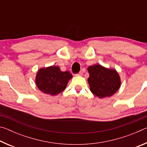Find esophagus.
Here are the masks:
<instances>
[{
	"label": "esophagus",
	"mask_w": 147,
	"mask_h": 147,
	"mask_svg": "<svg viewBox=\"0 0 147 147\" xmlns=\"http://www.w3.org/2000/svg\"><path fill=\"white\" fill-rule=\"evenodd\" d=\"M82 74H83V72L80 71L79 73L76 74V76H82Z\"/></svg>",
	"instance_id": "34e87169"
}]
</instances>
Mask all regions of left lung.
<instances>
[{"instance_id":"1","label":"left lung","mask_w":147,"mask_h":147,"mask_svg":"<svg viewBox=\"0 0 147 147\" xmlns=\"http://www.w3.org/2000/svg\"><path fill=\"white\" fill-rule=\"evenodd\" d=\"M89 77L88 79L91 93L98 98L111 96L121 86V78L115 69L104 67L95 64L88 68Z\"/></svg>"}]
</instances>
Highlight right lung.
Instances as JSON below:
<instances>
[{"label": "right lung", "instance_id": "obj_1", "mask_svg": "<svg viewBox=\"0 0 147 147\" xmlns=\"http://www.w3.org/2000/svg\"><path fill=\"white\" fill-rule=\"evenodd\" d=\"M72 77L69 71L63 72L59 67L53 65L39 69L36 74V84L44 93L54 96L66 88Z\"/></svg>", "mask_w": 147, "mask_h": 147}]
</instances>
